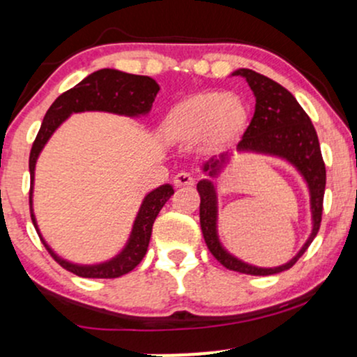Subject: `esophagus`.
I'll return each mask as SVG.
<instances>
[{
	"label": "esophagus",
	"mask_w": 357,
	"mask_h": 357,
	"mask_svg": "<svg viewBox=\"0 0 357 357\" xmlns=\"http://www.w3.org/2000/svg\"><path fill=\"white\" fill-rule=\"evenodd\" d=\"M195 184V179L190 173H179L174 176V186L176 188H190Z\"/></svg>",
	"instance_id": "esophagus-1"
}]
</instances>
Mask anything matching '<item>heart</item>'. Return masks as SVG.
I'll use <instances>...</instances> for the list:
<instances>
[{"mask_svg":"<svg viewBox=\"0 0 357 357\" xmlns=\"http://www.w3.org/2000/svg\"><path fill=\"white\" fill-rule=\"evenodd\" d=\"M247 104L236 96L203 90L184 97L167 110L161 122V136L176 144L202 141L208 149L231 146L248 127Z\"/></svg>","mask_w":357,"mask_h":357,"instance_id":"1","label":"heart"}]
</instances>
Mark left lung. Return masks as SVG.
I'll return each instance as SVG.
<instances>
[{
	"instance_id": "1",
	"label": "left lung",
	"mask_w": 357,
	"mask_h": 357,
	"mask_svg": "<svg viewBox=\"0 0 357 357\" xmlns=\"http://www.w3.org/2000/svg\"><path fill=\"white\" fill-rule=\"evenodd\" d=\"M231 75H240L248 82L250 89L255 96V114L252 122L245 130L243 137L236 146L238 153H258L277 155L292 165L302 178L305 179L310 192V210H312V233L305 241L301 252L285 265L273 268H261L248 265L228 253L220 243L216 221H218V198L216 188L211 179H202L198 183L199 203V223L211 255L223 267L233 272L247 273V275H273L292 268L296 261L304 255V252L312 243L321 228L322 202L326 191V165L321 154L317 132L305 110L296 100V97L275 80L257 73L250 68H238ZM230 161V154L225 153L218 158H211L204 162L203 171L211 178H216Z\"/></svg>"
}]
</instances>
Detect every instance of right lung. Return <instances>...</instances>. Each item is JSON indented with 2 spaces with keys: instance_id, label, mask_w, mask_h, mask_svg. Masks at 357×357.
<instances>
[{
  "instance_id": "obj_1",
  "label": "right lung",
  "mask_w": 357,
  "mask_h": 357,
  "mask_svg": "<svg viewBox=\"0 0 357 357\" xmlns=\"http://www.w3.org/2000/svg\"><path fill=\"white\" fill-rule=\"evenodd\" d=\"M159 92L158 82L146 75H132L114 68H102L90 73L75 87L63 92L61 96L50 105V109L45 114L42 127H40L36 139L31 146L30 153V211L31 221H33L36 231L38 225L33 215V179H35V166L40 153L52 137V134L59 129L61 122L67 121L68 116L75 112H87V110H100V112H112L119 116L137 117L146 116L153 107V102ZM174 195L171 184H162L146 195L142 202L136 221L132 225L129 240L122 252L104 264L96 265H77L72 261L63 260L56 255L53 250L48 247L47 241L42 238L45 248L50 252V255L68 272L75 273L85 278H117L126 275L130 270H134L144 258L147 247H149L151 233H153V225L158 213L165 206V203Z\"/></svg>"
}]
</instances>
